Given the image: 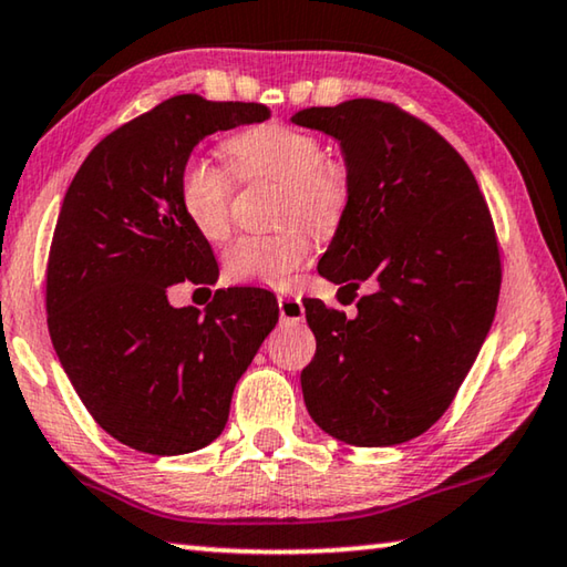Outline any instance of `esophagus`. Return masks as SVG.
Listing matches in <instances>:
<instances>
[{
  "label": "esophagus",
  "mask_w": 567,
  "mask_h": 567,
  "mask_svg": "<svg viewBox=\"0 0 567 567\" xmlns=\"http://www.w3.org/2000/svg\"><path fill=\"white\" fill-rule=\"evenodd\" d=\"M278 313H281L284 323H301L303 317H306L303 301L299 299V296L281 293V296H278Z\"/></svg>",
  "instance_id": "34e87169"
}]
</instances>
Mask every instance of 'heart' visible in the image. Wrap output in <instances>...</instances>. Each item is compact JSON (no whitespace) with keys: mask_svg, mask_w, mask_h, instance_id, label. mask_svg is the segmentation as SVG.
Listing matches in <instances>:
<instances>
[{"mask_svg":"<svg viewBox=\"0 0 567 567\" xmlns=\"http://www.w3.org/2000/svg\"><path fill=\"white\" fill-rule=\"evenodd\" d=\"M228 153L244 178L284 183L281 223L303 220L319 234H331L344 218L351 196L349 171L323 157L317 135L268 123L230 137ZM178 196L183 213L200 236L220 240L228 234L234 183L223 165L200 155L190 157L183 165ZM311 244V230L301 223L271 236H244L228 248L226 271L236 281L281 286L309 256Z\"/></svg>","mask_w":567,"mask_h":567,"instance_id":"1","label":"heart"}]
</instances>
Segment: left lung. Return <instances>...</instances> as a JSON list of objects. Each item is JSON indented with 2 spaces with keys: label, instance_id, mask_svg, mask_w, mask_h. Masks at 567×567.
<instances>
[{
  "label": "left lung",
  "instance_id": "1",
  "mask_svg": "<svg viewBox=\"0 0 567 567\" xmlns=\"http://www.w3.org/2000/svg\"><path fill=\"white\" fill-rule=\"evenodd\" d=\"M293 125L341 147L351 196L319 274L371 284L357 317L306 299L317 354L303 402L357 447L410 442L440 420L475 364L499 296V250L477 181L444 137L382 100L306 107Z\"/></svg>",
  "mask_w": 567,
  "mask_h": 567
}]
</instances>
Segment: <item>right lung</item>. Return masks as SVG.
Returning <instances> with one entry per match:
<instances>
[{"label":"right lung","mask_w":567,"mask_h":567,"mask_svg":"<svg viewBox=\"0 0 567 567\" xmlns=\"http://www.w3.org/2000/svg\"><path fill=\"white\" fill-rule=\"evenodd\" d=\"M268 117L256 102L171 97L92 147L64 193L48 264L52 347L95 422L137 452L216 440L278 321L276 296L250 286L218 289L203 311L168 301L185 278L218 281L181 206L183 165L203 137Z\"/></svg>","instance_id":"right-lung-1"}]
</instances>
